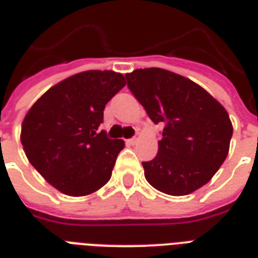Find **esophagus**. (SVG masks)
I'll return each instance as SVG.
<instances>
[{
	"instance_id": "1",
	"label": "esophagus",
	"mask_w": 258,
	"mask_h": 258,
	"mask_svg": "<svg viewBox=\"0 0 258 258\" xmlns=\"http://www.w3.org/2000/svg\"><path fill=\"white\" fill-rule=\"evenodd\" d=\"M130 143V145H135V143H137L138 142V137H134V138H131V139H128V141H127Z\"/></svg>"
}]
</instances>
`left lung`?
Segmentation results:
<instances>
[{
  "label": "left lung",
  "instance_id": "8db88e82",
  "mask_svg": "<svg viewBox=\"0 0 258 258\" xmlns=\"http://www.w3.org/2000/svg\"><path fill=\"white\" fill-rule=\"evenodd\" d=\"M127 87L155 124H162L157 157L142 162L153 187L186 196L202 187L228 157L233 135L226 109L191 80L162 68L125 75Z\"/></svg>",
  "mask_w": 258,
  "mask_h": 258
}]
</instances>
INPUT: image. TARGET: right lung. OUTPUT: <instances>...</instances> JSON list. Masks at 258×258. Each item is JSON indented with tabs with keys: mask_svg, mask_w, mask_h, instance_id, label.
<instances>
[{
	"mask_svg": "<svg viewBox=\"0 0 258 258\" xmlns=\"http://www.w3.org/2000/svg\"><path fill=\"white\" fill-rule=\"evenodd\" d=\"M124 86L123 75L87 71L48 89L26 113L24 151L58 191L87 196L109 180L124 142L99 133V125L105 104Z\"/></svg>",
	"mask_w": 258,
	"mask_h": 258,
	"instance_id": "obj_1",
	"label": "right lung"
}]
</instances>
